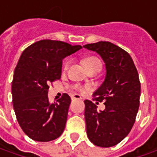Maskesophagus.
Returning a JSON list of instances; mask_svg holds the SVG:
<instances>
[{
  "label": "esophagus",
  "mask_w": 157,
  "mask_h": 157,
  "mask_svg": "<svg viewBox=\"0 0 157 157\" xmlns=\"http://www.w3.org/2000/svg\"><path fill=\"white\" fill-rule=\"evenodd\" d=\"M71 99L74 101V100H81L82 99V97L79 95V94H76V93H74L71 95Z\"/></svg>",
  "instance_id": "obj_1"
}]
</instances>
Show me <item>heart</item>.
Listing matches in <instances>:
<instances>
[{
    "mask_svg": "<svg viewBox=\"0 0 157 157\" xmlns=\"http://www.w3.org/2000/svg\"><path fill=\"white\" fill-rule=\"evenodd\" d=\"M70 64H71V60L68 59V60H66L65 63V65H64V69L66 70V69H68V67L70 66ZM84 64H85L86 67L87 68V70H91L92 68H93L94 66H96L97 65H102L101 64V61L99 60L98 59L96 58V57H88V58L85 59V60H84ZM75 88L79 91V92H85L86 91H88L91 89L90 86H79L76 85L75 86Z\"/></svg>",
    "mask_w": 157,
    "mask_h": 157,
    "instance_id": "b5f03b06",
    "label": "heart"
}]
</instances>
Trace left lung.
<instances>
[{
  "mask_svg": "<svg viewBox=\"0 0 157 157\" xmlns=\"http://www.w3.org/2000/svg\"><path fill=\"white\" fill-rule=\"evenodd\" d=\"M98 53L105 63V79L93 93L94 101H105V109L98 111L92 101L85 100L86 134L100 147H111L128 135L135 124L140 106V82L128 53L110 42L83 46Z\"/></svg>",
  "mask_w": 157,
  "mask_h": 157,
  "instance_id": "obj_1",
  "label": "left lung"
}]
</instances>
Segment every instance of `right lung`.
<instances>
[{
    "mask_svg": "<svg viewBox=\"0 0 157 157\" xmlns=\"http://www.w3.org/2000/svg\"><path fill=\"white\" fill-rule=\"evenodd\" d=\"M82 48L44 39L21 55L12 80V103L20 127L33 140H54L64 131L71 100L64 93L58 102L50 103L48 85L61 77L63 59Z\"/></svg>",
    "mask_w": 157,
    "mask_h": 157,
    "instance_id": "obj_1",
    "label": "right lung"
}]
</instances>
